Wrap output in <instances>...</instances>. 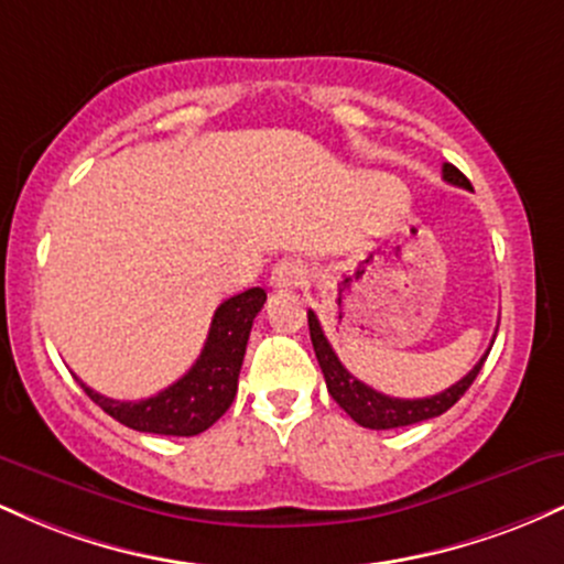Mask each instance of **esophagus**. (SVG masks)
<instances>
[{
    "label": "esophagus",
    "mask_w": 564,
    "mask_h": 564,
    "mask_svg": "<svg viewBox=\"0 0 564 564\" xmlns=\"http://www.w3.org/2000/svg\"><path fill=\"white\" fill-rule=\"evenodd\" d=\"M304 275H307L304 264L300 260H294V257H289V260H281L273 268V273H270V286L278 291L300 289L304 283Z\"/></svg>",
    "instance_id": "obj_1"
}]
</instances>
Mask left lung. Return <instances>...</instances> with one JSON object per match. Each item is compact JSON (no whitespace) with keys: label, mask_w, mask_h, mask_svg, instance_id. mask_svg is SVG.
<instances>
[{"label":"left lung","mask_w":564,"mask_h":564,"mask_svg":"<svg viewBox=\"0 0 564 564\" xmlns=\"http://www.w3.org/2000/svg\"><path fill=\"white\" fill-rule=\"evenodd\" d=\"M443 180L451 185L458 187H467L471 191L469 180L464 177L462 172L456 170L453 164L443 166ZM307 323H310V339H313V349H315V358H318L323 377H326V387L328 394L339 403V408H345L349 416L355 419L360 426L366 430H394V426H408V424H419L426 422V419H435L440 413L448 411L451 405H456V400L462 398L464 392L469 390L471 381L477 379L480 368L488 358V352L482 355L480 364H477L471 371L456 384H451L448 390L432 394V398H416V400H403V398H390V394H381L371 387L364 384L341 366V360L336 358L334 347L328 345L326 334H323L318 315L313 310H307ZM494 347V345H490Z\"/></svg>","instance_id":"obj_1"}]
</instances>
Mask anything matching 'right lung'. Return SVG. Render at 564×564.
I'll list each match as a JSON object with an SVG mask.
<instances>
[{
  "label": "right lung",
  "instance_id": "obj_1",
  "mask_svg": "<svg viewBox=\"0 0 564 564\" xmlns=\"http://www.w3.org/2000/svg\"><path fill=\"white\" fill-rule=\"evenodd\" d=\"M264 300H268L264 289L254 286L219 304L196 364L183 379H177L153 398L127 403V400L106 398V394L82 384L84 392L108 416H113L129 430L172 437L200 435L228 411L236 398L246 341H249L251 323L262 310Z\"/></svg>",
  "mask_w": 564,
  "mask_h": 564
}]
</instances>
